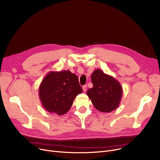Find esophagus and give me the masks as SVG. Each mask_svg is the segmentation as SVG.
<instances>
[{
    "label": "esophagus",
    "mask_w": 160,
    "mask_h": 160,
    "mask_svg": "<svg viewBox=\"0 0 160 160\" xmlns=\"http://www.w3.org/2000/svg\"><path fill=\"white\" fill-rule=\"evenodd\" d=\"M87 88H88V86H87V85H85V86H83L82 87L83 91H84V92H86V91H87Z\"/></svg>",
    "instance_id": "obj_1"
}]
</instances>
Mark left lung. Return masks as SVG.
<instances>
[{
	"mask_svg": "<svg viewBox=\"0 0 160 160\" xmlns=\"http://www.w3.org/2000/svg\"><path fill=\"white\" fill-rule=\"evenodd\" d=\"M91 78L93 87L88 89L87 95L97 110L109 113L118 108L122 95L121 83L100 69H95Z\"/></svg>",
	"mask_w": 160,
	"mask_h": 160,
	"instance_id": "8db88e82",
	"label": "left lung"
}]
</instances>
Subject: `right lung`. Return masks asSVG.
<instances>
[{
    "mask_svg": "<svg viewBox=\"0 0 160 160\" xmlns=\"http://www.w3.org/2000/svg\"><path fill=\"white\" fill-rule=\"evenodd\" d=\"M78 77L71 71H50L42 80L39 96L42 105L49 113H66L75 97L82 93Z\"/></svg>",
    "mask_w": 160,
    "mask_h": 160,
    "instance_id": "1",
    "label": "right lung"
}]
</instances>
